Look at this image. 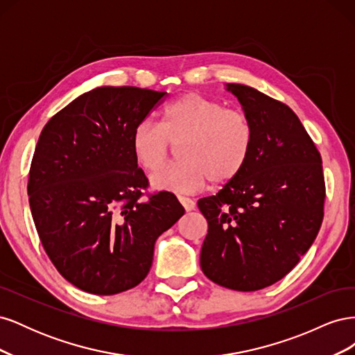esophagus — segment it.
<instances>
[{"label":"esophagus","instance_id":"obj_1","mask_svg":"<svg viewBox=\"0 0 355 355\" xmlns=\"http://www.w3.org/2000/svg\"><path fill=\"white\" fill-rule=\"evenodd\" d=\"M178 200H179V202L182 204V206H184V209H185L187 211H191V210L196 209L194 200H191V198L184 197V196H178Z\"/></svg>","mask_w":355,"mask_h":355}]
</instances>
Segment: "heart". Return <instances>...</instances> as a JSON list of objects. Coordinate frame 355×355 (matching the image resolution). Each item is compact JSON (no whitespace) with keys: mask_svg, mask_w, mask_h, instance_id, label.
Masks as SVG:
<instances>
[{"mask_svg":"<svg viewBox=\"0 0 355 355\" xmlns=\"http://www.w3.org/2000/svg\"><path fill=\"white\" fill-rule=\"evenodd\" d=\"M254 128L240 110L220 101L188 92L171 101L161 123L141 121L132 133V151L145 171H157L176 146L179 159L151 178L154 188L192 194L210 180L214 185L234 180L249 163Z\"/></svg>","mask_w":355,"mask_h":355,"instance_id":"1","label":"heart"}]
</instances>
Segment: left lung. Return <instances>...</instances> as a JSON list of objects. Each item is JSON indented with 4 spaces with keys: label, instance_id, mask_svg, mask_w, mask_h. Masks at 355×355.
Segmentation results:
<instances>
[{
    "label": "left lung",
    "instance_id": "1",
    "mask_svg": "<svg viewBox=\"0 0 355 355\" xmlns=\"http://www.w3.org/2000/svg\"><path fill=\"white\" fill-rule=\"evenodd\" d=\"M254 128L249 163L216 196L198 200L207 219L201 270L239 292L271 286L296 266L324 216L321 155L297 115L280 101L228 84Z\"/></svg>",
    "mask_w": 355,
    "mask_h": 355
}]
</instances>
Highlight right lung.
<instances>
[{
	"label": "right lung",
	"instance_id": "obj_1",
	"mask_svg": "<svg viewBox=\"0 0 355 355\" xmlns=\"http://www.w3.org/2000/svg\"><path fill=\"white\" fill-rule=\"evenodd\" d=\"M166 92L98 87L42 128L29 168L28 196L42 247L60 275L93 295L141 283L155 241L185 209L149 187L132 151V133Z\"/></svg>",
	"mask_w": 355,
	"mask_h": 355
}]
</instances>
